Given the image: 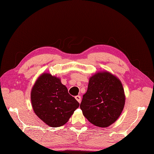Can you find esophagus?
Returning a JSON list of instances; mask_svg holds the SVG:
<instances>
[{
    "mask_svg": "<svg viewBox=\"0 0 154 154\" xmlns=\"http://www.w3.org/2000/svg\"><path fill=\"white\" fill-rule=\"evenodd\" d=\"M75 99H76V100L79 102V103H81V96H75Z\"/></svg>",
    "mask_w": 154,
    "mask_h": 154,
    "instance_id": "34e87169",
    "label": "esophagus"
}]
</instances>
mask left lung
I'll use <instances>...</instances> for the list:
<instances>
[{"instance_id": "left-lung-1", "label": "left lung", "mask_w": 154, "mask_h": 154, "mask_svg": "<svg viewBox=\"0 0 154 154\" xmlns=\"http://www.w3.org/2000/svg\"><path fill=\"white\" fill-rule=\"evenodd\" d=\"M125 99L119 79L108 72H97L90 78L87 92L82 96L80 108L90 123L107 128L120 116Z\"/></svg>"}]
</instances>
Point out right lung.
I'll use <instances>...</instances> for the list:
<instances>
[{"label":"right lung","mask_w":154,"mask_h":154,"mask_svg":"<svg viewBox=\"0 0 154 154\" xmlns=\"http://www.w3.org/2000/svg\"><path fill=\"white\" fill-rule=\"evenodd\" d=\"M30 99L35 114L52 128L66 124L79 106L60 79L47 73H42L35 82Z\"/></svg>","instance_id":"add662e5"}]
</instances>
